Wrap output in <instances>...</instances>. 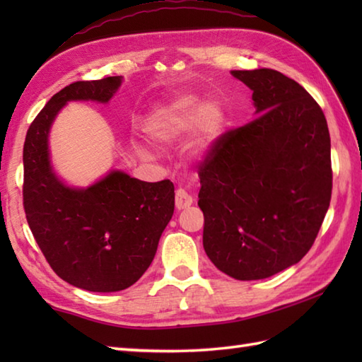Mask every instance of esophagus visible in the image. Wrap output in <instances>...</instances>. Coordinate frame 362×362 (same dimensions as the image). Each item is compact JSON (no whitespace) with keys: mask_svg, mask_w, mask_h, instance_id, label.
<instances>
[{"mask_svg":"<svg viewBox=\"0 0 362 362\" xmlns=\"http://www.w3.org/2000/svg\"><path fill=\"white\" fill-rule=\"evenodd\" d=\"M191 204H193V197H191L185 189L175 191V209L177 210H185Z\"/></svg>","mask_w":362,"mask_h":362,"instance_id":"esophagus-1","label":"esophagus"}]
</instances>
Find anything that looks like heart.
<instances>
[{"label": "heart", "mask_w": 362, "mask_h": 362, "mask_svg": "<svg viewBox=\"0 0 362 362\" xmlns=\"http://www.w3.org/2000/svg\"><path fill=\"white\" fill-rule=\"evenodd\" d=\"M224 119V112L216 103H204L197 96L188 95L152 112L144 122V130L152 140L169 143L197 126L196 151H199L221 135Z\"/></svg>", "instance_id": "1"}]
</instances>
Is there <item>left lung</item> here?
Here are the masks:
<instances>
[{
    "label": "left lung",
    "mask_w": 362,
    "mask_h": 362,
    "mask_svg": "<svg viewBox=\"0 0 362 362\" xmlns=\"http://www.w3.org/2000/svg\"><path fill=\"white\" fill-rule=\"evenodd\" d=\"M258 117L214 141L199 166L204 249L221 272L261 280L298 263L314 244L333 188L325 115L280 71H232Z\"/></svg>",
    "instance_id": "1"
}]
</instances>
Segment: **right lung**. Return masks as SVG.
Instances as JSON below:
<instances>
[{
	"instance_id": "1",
	"label": "right lung",
	"mask_w": 362,
	"mask_h": 362,
	"mask_svg": "<svg viewBox=\"0 0 362 362\" xmlns=\"http://www.w3.org/2000/svg\"><path fill=\"white\" fill-rule=\"evenodd\" d=\"M121 82V76H112L60 90L29 126L23 148V205L30 232L60 279L91 292L122 291L140 280L174 213L171 180L151 183L110 171L93 185L73 188L51 166L48 135L62 107L109 103Z\"/></svg>"
}]
</instances>
